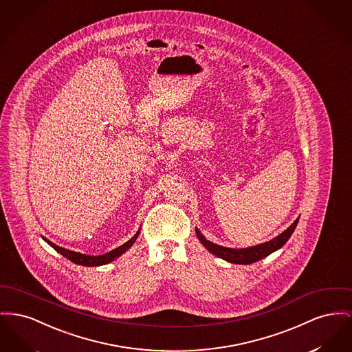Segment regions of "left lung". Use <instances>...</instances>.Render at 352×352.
Listing matches in <instances>:
<instances>
[{
  "label": "left lung",
  "instance_id": "obj_1",
  "mask_svg": "<svg viewBox=\"0 0 352 352\" xmlns=\"http://www.w3.org/2000/svg\"><path fill=\"white\" fill-rule=\"evenodd\" d=\"M298 222H299V218H296L295 222L291 226H289L282 234H279L278 236H275L274 239H271L269 242L245 248H231L219 246L217 243H212V242L207 241L206 238L202 235V232L198 228H195V232H197V236L201 241V243L211 254L222 258L223 261H228L230 263L251 265V263H255V262L269 256L270 254H272L274 251L283 248L286 245V242L289 241V236L292 235V232H294V230L296 228Z\"/></svg>",
  "mask_w": 352,
  "mask_h": 352
}]
</instances>
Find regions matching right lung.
Wrapping results in <instances>:
<instances>
[{
  "label": "right lung",
  "instance_id": "right-lung-1",
  "mask_svg": "<svg viewBox=\"0 0 352 352\" xmlns=\"http://www.w3.org/2000/svg\"><path fill=\"white\" fill-rule=\"evenodd\" d=\"M140 231H141V228L134 234V236L131 239H129L122 246L114 248V250H111V251H109L106 254H102V255H86V254L76 252V251H72V250H67V248H60V246L54 245L53 242H50L49 239H46L45 236H42V239L47 245H50L52 248H54L57 252H60L61 255H63L65 258L72 261L73 263L80 265V266H86V267H93V266H104V265L113 262L114 259L120 258L124 252H126L129 248L134 245V242L137 241V238L140 235Z\"/></svg>",
  "mask_w": 352,
  "mask_h": 352
}]
</instances>
